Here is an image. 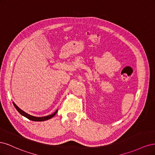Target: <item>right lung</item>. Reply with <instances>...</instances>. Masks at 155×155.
Wrapping results in <instances>:
<instances>
[{"label": "right lung", "mask_w": 155, "mask_h": 155, "mask_svg": "<svg viewBox=\"0 0 155 155\" xmlns=\"http://www.w3.org/2000/svg\"><path fill=\"white\" fill-rule=\"evenodd\" d=\"M13 105L14 107H15V109H17V110L19 112V113L23 116L26 117V118L29 119L30 120H31V121H45V120H48L51 118H53V117L56 114V113H57V112L58 110H56L55 112H54L53 114H51L50 115H48V116H43V117H36V116H31L30 114H28V113H26V112H25V111H23L22 110H21L19 107H17L16 105V104H15V103L13 102Z\"/></svg>", "instance_id": "right-lung-1"}]
</instances>
